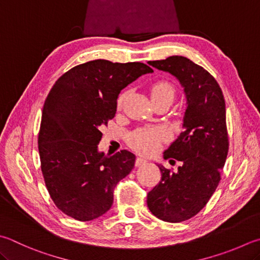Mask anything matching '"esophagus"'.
I'll return each instance as SVG.
<instances>
[{"label": "esophagus", "mask_w": 260, "mask_h": 260, "mask_svg": "<svg viewBox=\"0 0 260 260\" xmlns=\"http://www.w3.org/2000/svg\"><path fill=\"white\" fill-rule=\"evenodd\" d=\"M148 163V160H147L146 158H143V157H138L136 159V165L137 166H141V165H145Z\"/></svg>", "instance_id": "34e87169"}]
</instances>
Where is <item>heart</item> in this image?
<instances>
[{"mask_svg": "<svg viewBox=\"0 0 260 260\" xmlns=\"http://www.w3.org/2000/svg\"><path fill=\"white\" fill-rule=\"evenodd\" d=\"M163 94H171L174 95L173 87L168 82H157L151 88V97L156 95H163ZM124 95H120L119 100H117V104L121 105L122 101H123ZM164 134L163 131L159 129L154 128H143L135 131L134 134L130 136L129 143L140 153L144 154H151L154 153L157 148L158 143L160 139H163Z\"/></svg>", "mask_w": 260, "mask_h": 260, "instance_id": "heart-1", "label": "heart"}]
</instances>
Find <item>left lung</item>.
Segmentation results:
<instances>
[{
	"instance_id": "8db88e82",
	"label": "left lung",
	"mask_w": 260,
	"mask_h": 260,
	"mask_svg": "<svg viewBox=\"0 0 260 260\" xmlns=\"http://www.w3.org/2000/svg\"><path fill=\"white\" fill-rule=\"evenodd\" d=\"M148 64L175 77L187 101L183 131L164 151V158H175L181 166L173 172L158 164L161 179L147 194L151 214L179 223L205 207L221 180L229 151L225 101L214 77L187 57L173 55Z\"/></svg>"
}]
</instances>
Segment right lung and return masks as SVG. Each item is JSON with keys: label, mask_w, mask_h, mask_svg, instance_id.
<instances>
[{"label": "right lung", "mask_w": 260, "mask_h": 260, "mask_svg": "<svg viewBox=\"0 0 260 260\" xmlns=\"http://www.w3.org/2000/svg\"><path fill=\"white\" fill-rule=\"evenodd\" d=\"M140 62L94 60L60 77L44 103L38 151L46 188L56 207L77 221H92L110 210L113 191L135 166L136 156L99 150L116 113L121 90L153 73Z\"/></svg>", "instance_id": "obj_1"}]
</instances>
